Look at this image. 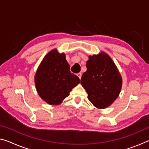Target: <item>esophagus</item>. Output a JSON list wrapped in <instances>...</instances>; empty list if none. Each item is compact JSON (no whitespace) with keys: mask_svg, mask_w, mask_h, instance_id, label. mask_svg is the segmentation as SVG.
Wrapping results in <instances>:
<instances>
[{"mask_svg":"<svg viewBox=\"0 0 149 149\" xmlns=\"http://www.w3.org/2000/svg\"><path fill=\"white\" fill-rule=\"evenodd\" d=\"M77 77L79 78V79H81V75H82V74H81V73H78V74H77Z\"/></svg>","mask_w":149,"mask_h":149,"instance_id":"obj_1","label":"esophagus"}]
</instances>
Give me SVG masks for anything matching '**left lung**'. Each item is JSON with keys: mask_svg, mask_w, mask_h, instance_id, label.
<instances>
[{"mask_svg": "<svg viewBox=\"0 0 149 149\" xmlns=\"http://www.w3.org/2000/svg\"><path fill=\"white\" fill-rule=\"evenodd\" d=\"M87 71L81 84L88 94V99L99 109L109 107L120 95L122 77L115 63L104 52L89 56Z\"/></svg>", "mask_w": 149, "mask_h": 149, "instance_id": "8db88e82", "label": "left lung"}]
</instances>
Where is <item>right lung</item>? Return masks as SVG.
<instances>
[{"label": "right lung", "mask_w": 149, "mask_h": 149, "mask_svg": "<svg viewBox=\"0 0 149 149\" xmlns=\"http://www.w3.org/2000/svg\"><path fill=\"white\" fill-rule=\"evenodd\" d=\"M79 84V78L70 71L64 53L56 49L46 54L35 75L37 91L50 105L61 104L73 88Z\"/></svg>", "instance_id": "obj_1"}]
</instances>
